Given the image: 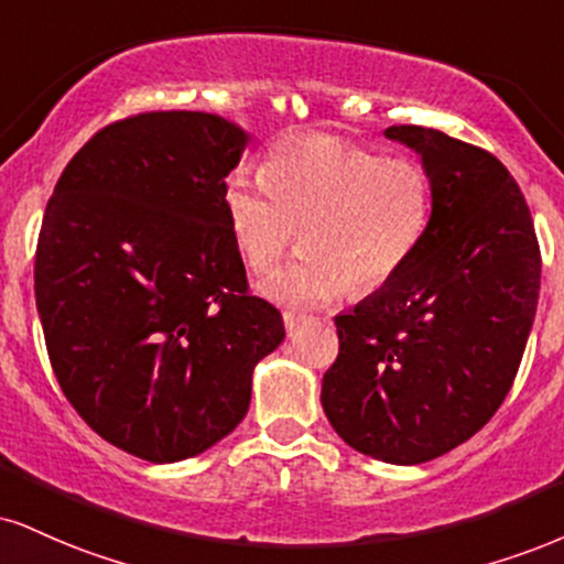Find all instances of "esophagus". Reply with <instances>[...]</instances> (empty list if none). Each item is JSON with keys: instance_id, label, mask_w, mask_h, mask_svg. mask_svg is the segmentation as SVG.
I'll return each instance as SVG.
<instances>
[{"instance_id": "esophagus-1", "label": "esophagus", "mask_w": 564, "mask_h": 564, "mask_svg": "<svg viewBox=\"0 0 564 564\" xmlns=\"http://www.w3.org/2000/svg\"><path fill=\"white\" fill-rule=\"evenodd\" d=\"M302 323H307V315H302V312H291V310L283 312V325H286L289 334H291V330L300 328Z\"/></svg>"}]
</instances>
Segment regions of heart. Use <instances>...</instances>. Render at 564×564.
Instances as JSON below:
<instances>
[{
	"label": "heart",
	"mask_w": 564,
	"mask_h": 564,
	"mask_svg": "<svg viewBox=\"0 0 564 564\" xmlns=\"http://www.w3.org/2000/svg\"><path fill=\"white\" fill-rule=\"evenodd\" d=\"M260 181L236 173L223 207L254 273L273 270L302 228L304 252L260 283L264 300L286 307H323L351 283L383 286L412 260L431 223V178L420 162L386 160L334 135L278 144Z\"/></svg>",
	"instance_id": "1"
}]
</instances>
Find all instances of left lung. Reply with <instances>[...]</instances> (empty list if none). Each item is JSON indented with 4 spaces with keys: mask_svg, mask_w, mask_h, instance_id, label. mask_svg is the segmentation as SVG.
Here are the masks:
<instances>
[{
    "mask_svg": "<svg viewBox=\"0 0 564 564\" xmlns=\"http://www.w3.org/2000/svg\"><path fill=\"white\" fill-rule=\"evenodd\" d=\"M420 158L431 223L412 260L334 317L325 417L351 449L420 465L484 429L520 368L541 289L531 213L507 167L452 135L391 126Z\"/></svg>",
    "mask_w": 564,
    "mask_h": 564,
    "instance_id": "obj_1",
    "label": "left lung"
}]
</instances>
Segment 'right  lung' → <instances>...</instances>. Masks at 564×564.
Instances as JSON below:
<instances>
[{
    "mask_svg": "<svg viewBox=\"0 0 564 564\" xmlns=\"http://www.w3.org/2000/svg\"><path fill=\"white\" fill-rule=\"evenodd\" d=\"M249 133L147 112L67 162L36 247V310L67 402L147 463L207 452L241 423L286 330L247 294L223 192Z\"/></svg>",
    "mask_w": 564,
    "mask_h": 564,
    "instance_id": "obj_1",
    "label": "right lung"
}]
</instances>
